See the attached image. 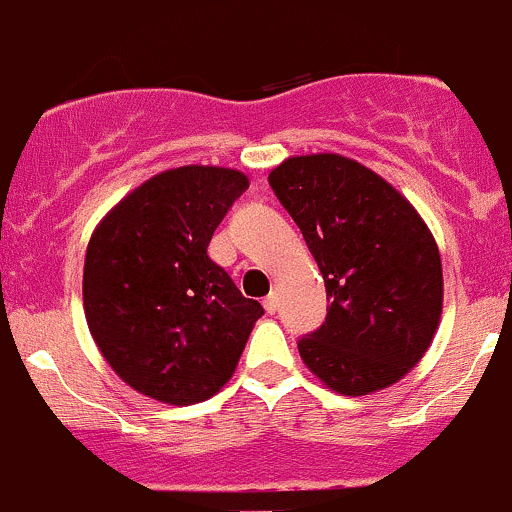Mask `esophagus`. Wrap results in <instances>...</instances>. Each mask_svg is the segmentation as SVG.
Wrapping results in <instances>:
<instances>
[{"instance_id": "esophagus-1", "label": "esophagus", "mask_w": 512, "mask_h": 512, "mask_svg": "<svg viewBox=\"0 0 512 512\" xmlns=\"http://www.w3.org/2000/svg\"><path fill=\"white\" fill-rule=\"evenodd\" d=\"M263 307H266L268 315H276V310H278V295H276V293H268L266 300H263Z\"/></svg>"}]
</instances>
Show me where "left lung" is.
<instances>
[{"mask_svg":"<svg viewBox=\"0 0 512 512\" xmlns=\"http://www.w3.org/2000/svg\"><path fill=\"white\" fill-rule=\"evenodd\" d=\"M327 288V317L300 339L334 393L371 395L408 376L442 320L437 241L386 178L339 153L285 158L268 175Z\"/></svg>","mask_w":512,"mask_h":512,"instance_id":"8db88e82","label":"left lung"}]
</instances>
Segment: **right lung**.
<instances>
[{
	"mask_svg": "<svg viewBox=\"0 0 512 512\" xmlns=\"http://www.w3.org/2000/svg\"><path fill=\"white\" fill-rule=\"evenodd\" d=\"M249 188L241 170L180 166L122 197L90 236L82 305L119 378L168 405L212 398L234 376L261 302L207 256L214 229Z\"/></svg>",
	"mask_w": 512,
	"mask_h": 512,
	"instance_id": "add662e5",
	"label": "right lung"
}]
</instances>
